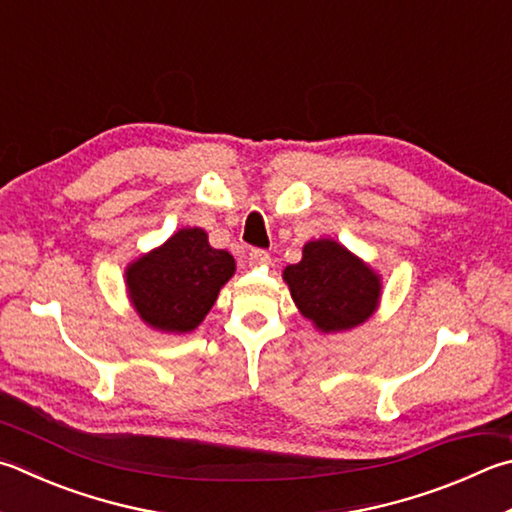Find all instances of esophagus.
<instances>
[{
  "mask_svg": "<svg viewBox=\"0 0 512 512\" xmlns=\"http://www.w3.org/2000/svg\"><path fill=\"white\" fill-rule=\"evenodd\" d=\"M268 262H271V255H268L266 250H262V248H253L248 253V264L250 266H264Z\"/></svg>",
  "mask_w": 512,
  "mask_h": 512,
  "instance_id": "obj_1",
  "label": "esophagus"
}]
</instances>
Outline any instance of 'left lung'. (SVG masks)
Returning a JSON list of instances; mask_svg holds the SVG:
<instances>
[{
    "instance_id": "1",
    "label": "left lung",
    "mask_w": 512,
    "mask_h": 512,
    "mask_svg": "<svg viewBox=\"0 0 512 512\" xmlns=\"http://www.w3.org/2000/svg\"><path fill=\"white\" fill-rule=\"evenodd\" d=\"M297 309L324 333L349 331L378 309L380 275L333 239L309 241L302 259L284 268Z\"/></svg>"
}]
</instances>
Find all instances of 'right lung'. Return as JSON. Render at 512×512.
<instances>
[{"label": "right lung", "mask_w": 512, "mask_h": 512, "mask_svg": "<svg viewBox=\"0 0 512 512\" xmlns=\"http://www.w3.org/2000/svg\"><path fill=\"white\" fill-rule=\"evenodd\" d=\"M232 275L235 259L228 250L212 248L203 228H181L163 246L134 259L125 282L147 327L188 333L203 322Z\"/></svg>", "instance_id": "add662e5"}]
</instances>
